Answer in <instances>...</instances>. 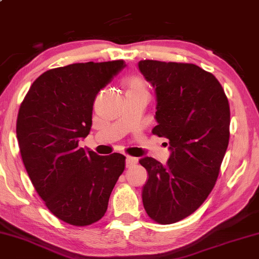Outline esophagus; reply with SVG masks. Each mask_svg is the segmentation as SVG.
<instances>
[{"instance_id":"1","label":"esophagus","mask_w":259,"mask_h":259,"mask_svg":"<svg viewBox=\"0 0 259 259\" xmlns=\"http://www.w3.org/2000/svg\"><path fill=\"white\" fill-rule=\"evenodd\" d=\"M138 163V158L131 157V156H126V167H132Z\"/></svg>"}]
</instances>
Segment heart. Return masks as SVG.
Wrapping results in <instances>:
<instances>
[{"label": "heart", "mask_w": 259, "mask_h": 259, "mask_svg": "<svg viewBox=\"0 0 259 259\" xmlns=\"http://www.w3.org/2000/svg\"><path fill=\"white\" fill-rule=\"evenodd\" d=\"M126 93H148L147 83L139 75H132L125 80Z\"/></svg>", "instance_id": "1"}]
</instances>
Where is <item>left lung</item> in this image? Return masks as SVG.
Here are the masks:
<instances>
[{
	"label": "left lung",
	"mask_w": 259,
	"mask_h": 259,
	"mask_svg": "<svg viewBox=\"0 0 259 259\" xmlns=\"http://www.w3.org/2000/svg\"><path fill=\"white\" fill-rule=\"evenodd\" d=\"M139 70L156 93L152 133L168 140L165 165L151 157L142 202L149 217L168 225L188 217L213 189L230 141V104L212 73L188 63L145 59Z\"/></svg>",
	"instance_id": "obj_1"
}]
</instances>
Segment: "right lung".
I'll return each mask as SVG.
<instances>
[{"label": "right lung", "mask_w": 259, "mask_h": 259, "mask_svg": "<svg viewBox=\"0 0 259 259\" xmlns=\"http://www.w3.org/2000/svg\"><path fill=\"white\" fill-rule=\"evenodd\" d=\"M124 61L75 63L42 73L22 102L16 133L23 163L54 215L73 226L99 222L125 169V156L79 148L91 132L96 95Z\"/></svg>", "instance_id": "obj_1"}]
</instances>
